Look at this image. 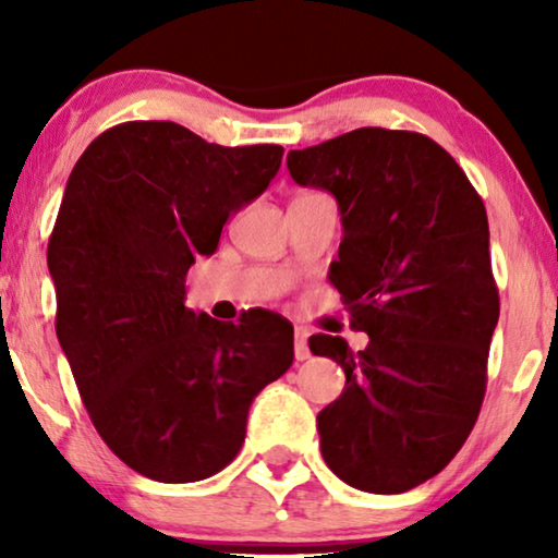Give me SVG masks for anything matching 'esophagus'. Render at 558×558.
I'll list each match as a JSON object with an SVG mask.
<instances>
[{
	"instance_id": "esophagus-1",
	"label": "esophagus",
	"mask_w": 558,
	"mask_h": 558,
	"mask_svg": "<svg viewBox=\"0 0 558 558\" xmlns=\"http://www.w3.org/2000/svg\"><path fill=\"white\" fill-rule=\"evenodd\" d=\"M307 327H294V355L296 361H307L310 357V348H307Z\"/></svg>"
}]
</instances>
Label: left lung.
I'll use <instances>...</instances> for the list:
<instances>
[{
	"label": "left lung",
	"instance_id": "obj_1",
	"mask_svg": "<svg viewBox=\"0 0 558 558\" xmlns=\"http://www.w3.org/2000/svg\"><path fill=\"white\" fill-rule=\"evenodd\" d=\"M289 174L340 208L332 287L365 350L312 335L345 371L317 414L319 449L342 483L393 495L426 483L477 422L500 300L483 197L429 136L363 126L292 149Z\"/></svg>",
	"mask_w": 558,
	"mask_h": 558
}]
</instances>
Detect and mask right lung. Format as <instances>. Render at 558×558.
Segmentation results:
<instances>
[{"label": "right lung", "instance_id": "right-lung-1", "mask_svg": "<svg viewBox=\"0 0 558 558\" xmlns=\"http://www.w3.org/2000/svg\"><path fill=\"white\" fill-rule=\"evenodd\" d=\"M284 147H220L174 121H126L75 162L48 243L56 332L96 432L157 483L233 462L254 396L294 361V327L248 310L185 307V277L231 213L279 172Z\"/></svg>", "mask_w": 558, "mask_h": 558}]
</instances>
